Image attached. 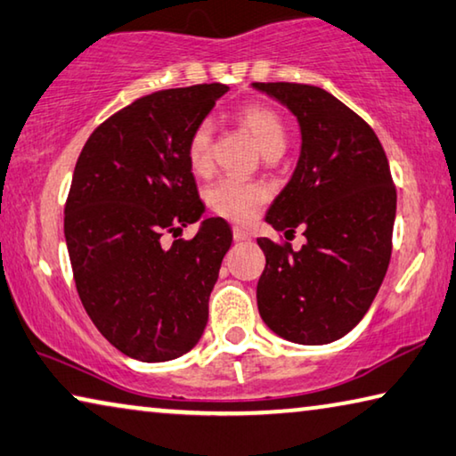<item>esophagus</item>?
<instances>
[{
    "label": "esophagus",
    "instance_id": "obj_1",
    "mask_svg": "<svg viewBox=\"0 0 456 456\" xmlns=\"http://www.w3.org/2000/svg\"><path fill=\"white\" fill-rule=\"evenodd\" d=\"M233 240L235 241H248L249 240V233L241 227H233Z\"/></svg>",
    "mask_w": 456,
    "mask_h": 456
}]
</instances>
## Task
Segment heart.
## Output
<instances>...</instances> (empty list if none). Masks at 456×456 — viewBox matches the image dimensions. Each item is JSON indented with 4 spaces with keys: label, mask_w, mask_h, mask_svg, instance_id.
I'll use <instances>...</instances> for the list:
<instances>
[{
    "label": "heart",
    "mask_w": 456,
    "mask_h": 456,
    "mask_svg": "<svg viewBox=\"0 0 456 456\" xmlns=\"http://www.w3.org/2000/svg\"><path fill=\"white\" fill-rule=\"evenodd\" d=\"M240 124L249 129L259 143L264 154L280 156L286 148V126L280 113L272 107L251 103L237 111ZM213 134L215 126L211 119H200L192 127L186 142V158L194 172H207L213 162ZM207 205L213 213L225 216L235 223H248L254 219L264 202L267 200L265 186L248 180L225 176L208 186L205 192Z\"/></svg>",
    "instance_id": "b5f03b06"
}]
</instances>
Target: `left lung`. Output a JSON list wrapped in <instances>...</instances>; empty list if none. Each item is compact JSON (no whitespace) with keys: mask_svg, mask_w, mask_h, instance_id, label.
Returning <instances> with one entry per match:
<instances>
[{"mask_svg":"<svg viewBox=\"0 0 456 456\" xmlns=\"http://www.w3.org/2000/svg\"><path fill=\"white\" fill-rule=\"evenodd\" d=\"M300 124L290 183L265 221L286 237L305 229L298 251L259 237L265 267L257 308L276 335L300 345L345 337L363 319L392 257L395 186L386 151L355 111L321 86L254 83Z\"/></svg>","mask_w":456,"mask_h":456,"instance_id":"8db88e82","label":"left lung"}]
</instances>
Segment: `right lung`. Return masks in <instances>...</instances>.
I'll return each mask as SVG.
<instances>
[{
    "mask_svg": "<svg viewBox=\"0 0 456 456\" xmlns=\"http://www.w3.org/2000/svg\"><path fill=\"white\" fill-rule=\"evenodd\" d=\"M227 91L211 83L135 99L91 134L77 160L64 237L78 298L101 335L137 361L184 355L207 327L231 227L211 216L192 240H162L205 211L186 142Z\"/></svg>",
    "mask_w": 456,
    "mask_h": 456,
    "instance_id": "right-lung-1",
    "label": "right lung"
}]
</instances>
